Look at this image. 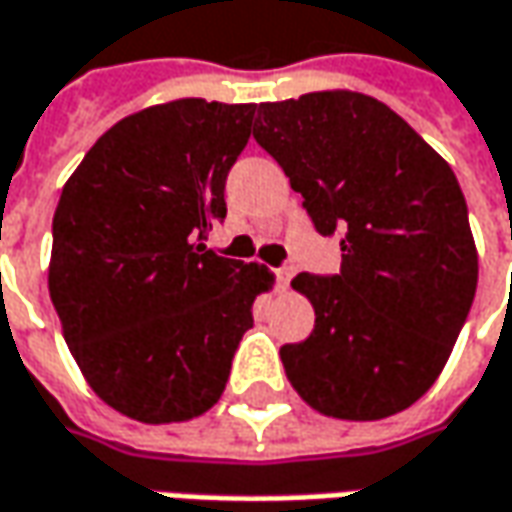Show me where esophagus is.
Here are the masks:
<instances>
[{
    "label": "esophagus",
    "mask_w": 512,
    "mask_h": 512,
    "mask_svg": "<svg viewBox=\"0 0 512 512\" xmlns=\"http://www.w3.org/2000/svg\"><path fill=\"white\" fill-rule=\"evenodd\" d=\"M273 273H276V281H279L281 290H287V287H290V279H293V267H290V264H281Z\"/></svg>",
    "instance_id": "1"
}]
</instances>
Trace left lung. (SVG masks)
Listing matches in <instances>:
<instances>
[{
	"label": "left lung",
	"mask_w": 512,
	"mask_h": 512,
	"mask_svg": "<svg viewBox=\"0 0 512 512\" xmlns=\"http://www.w3.org/2000/svg\"><path fill=\"white\" fill-rule=\"evenodd\" d=\"M253 137L315 231L341 233V273H298L315 329L281 363L315 411L383 420L440 377L476 296L479 259L451 166L406 120L360 92L259 104Z\"/></svg>",
	"instance_id": "obj_1"
}]
</instances>
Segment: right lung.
I'll return each instance as SVG.
<instances>
[{
    "instance_id": "1",
    "label": "right lung",
    "mask_w": 512,
    "mask_h": 512,
    "mask_svg": "<svg viewBox=\"0 0 512 512\" xmlns=\"http://www.w3.org/2000/svg\"><path fill=\"white\" fill-rule=\"evenodd\" d=\"M256 104L183 98L115 123L53 216L50 298L92 392L137 423H183L225 392L273 276L205 248Z\"/></svg>"
}]
</instances>
